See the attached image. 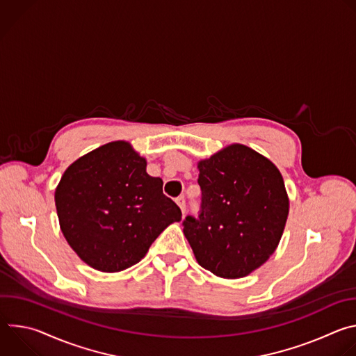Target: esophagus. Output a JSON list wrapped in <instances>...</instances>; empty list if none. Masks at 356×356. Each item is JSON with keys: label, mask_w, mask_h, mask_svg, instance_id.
Instances as JSON below:
<instances>
[{"label": "esophagus", "mask_w": 356, "mask_h": 356, "mask_svg": "<svg viewBox=\"0 0 356 356\" xmlns=\"http://www.w3.org/2000/svg\"><path fill=\"white\" fill-rule=\"evenodd\" d=\"M176 202H177V206L180 207L181 213L184 214V211H186V200H184V197H183V195L177 197V198H176Z\"/></svg>", "instance_id": "esophagus-1"}]
</instances>
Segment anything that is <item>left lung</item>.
<instances>
[{
    "instance_id": "8db88e82",
    "label": "left lung",
    "mask_w": 356,
    "mask_h": 356,
    "mask_svg": "<svg viewBox=\"0 0 356 356\" xmlns=\"http://www.w3.org/2000/svg\"><path fill=\"white\" fill-rule=\"evenodd\" d=\"M201 187L198 218L183 232L201 268L239 279L261 268L276 250L289 216V195L279 169L242 143H232L197 163Z\"/></svg>"
}]
</instances>
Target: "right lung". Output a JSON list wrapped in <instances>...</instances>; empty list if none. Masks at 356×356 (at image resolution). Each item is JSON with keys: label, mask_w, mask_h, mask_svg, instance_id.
I'll return each instance as SVG.
<instances>
[{"label": "right lung", "mask_w": 356, "mask_h": 356, "mask_svg": "<svg viewBox=\"0 0 356 356\" xmlns=\"http://www.w3.org/2000/svg\"><path fill=\"white\" fill-rule=\"evenodd\" d=\"M162 188V179L146 173V159L129 142H108L65 170L55 190L60 229L92 269H128L165 228L181 220Z\"/></svg>", "instance_id": "1"}]
</instances>
